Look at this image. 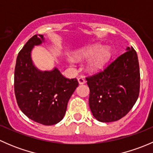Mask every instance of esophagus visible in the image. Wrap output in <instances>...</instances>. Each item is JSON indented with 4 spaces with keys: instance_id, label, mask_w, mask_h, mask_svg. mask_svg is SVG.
Returning <instances> with one entry per match:
<instances>
[{
    "instance_id": "1",
    "label": "esophagus",
    "mask_w": 153,
    "mask_h": 153,
    "mask_svg": "<svg viewBox=\"0 0 153 153\" xmlns=\"http://www.w3.org/2000/svg\"><path fill=\"white\" fill-rule=\"evenodd\" d=\"M78 83H79V84H85L86 82L85 79H84L83 77H79V78H78Z\"/></svg>"
}]
</instances>
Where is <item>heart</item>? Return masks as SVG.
<instances>
[{
	"label": "heart",
	"instance_id": "heart-1",
	"mask_svg": "<svg viewBox=\"0 0 153 153\" xmlns=\"http://www.w3.org/2000/svg\"><path fill=\"white\" fill-rule=\"evenodd\" d=\"M78 59L90 58L87 64V68L90 72H97L102 69L111 57L109 47H101L100 44L88 47L78 50L75 53Z\"/></svg>",
	"mask_w": 153,
	"mask_h": 153
}]
</instances>
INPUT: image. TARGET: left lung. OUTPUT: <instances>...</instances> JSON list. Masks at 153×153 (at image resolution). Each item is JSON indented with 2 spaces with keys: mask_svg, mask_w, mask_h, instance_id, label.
<instances>
[{
  "mask_svg": "<svg viewBox=\"0 0 153 153\" xmlns=\"http://www.w3.org/2000/svg\"><path fill=\"white\" fill-rule=\"evenodd\" d=\"M126 50L104 70L86 78L91 112L101 122L122 118L133 107L139 95L138 55L133 47H127Z\"/></svg>",
  "mask_w": 153,
  "mask_h": 153,
  "instance_id": "left-lung-1",
  "label": "left lung"
}]
</instances>
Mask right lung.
Returning <instances> with one entry per match:
<instances>
[{"label": "right lung", "mask_w": 153, "mask_h": 153, "mask_svg": "<svg viewBox=\"0 0 153 153\" xmlns=\"http://www.w3.org/2000/svg\"><path fill=\"white\" fill-rule=\"evenodd\" d=\"M44 41V36H32L18 53L15 68L14 88L17 104L32 121L44 125L61 121L68 101L78 86L76 78L64 77L59 70L41 72L32 64L31 50Z\"/></svg>", "instance_id": "right-lung-1"}]
</instances>
